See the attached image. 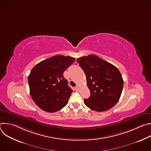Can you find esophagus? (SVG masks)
<instances>
[{
  "label": "esophagus",
  "mask_w": 151,
  "mask_h": 151,
  "mask_svg": "<svg viewBox=\"0 0 151 151\" xmlns=\"http://www.w3.org/2000/svg\"><path fill=\"white\" fill-rule=\"evenodd\" d=\"M75 90L77 91H79V87H78V86H76V87H75Z\"/></svg>",
  "instance_id": "34e87169"
}]
</instances>
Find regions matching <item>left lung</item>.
<instances>
[{
    "label": "left lung",
    "instance_id": "8db88e82",
    "mask_svg": "<svg viewBox=\"0 0 151 151\" xmlns=\"http://www.w3.org/2000/svg\"><path fill=\"white\" fill-rule=\"evenodd\" d=\"M87 78L91 95L84 99L90 109L103 112L114 107L118 101L124 81L119 70L111 63L95 55H89L77 59Z\"/></svg>",
    "mask_w": 151,
    "mask_h": 151
}]
</instances>
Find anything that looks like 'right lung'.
Instances as JSON below:
<instances>
[{"instance_id": "1", "label": "right lung", "mask_w": 151, "mask_h": 151, "mask_svg": "<svg viewBox=\"0 0 151 151\" xmlns=\"http://www.w3.org/2000/svg\"><path fill=\"white\" fill-rule=\"evenodd\" d=\"M75 60L58 55L40 61L32 69L28 77L30 94L39 108L55 112L68 104L73 90L63 73Z\"/></svg>"}]
</instances>
